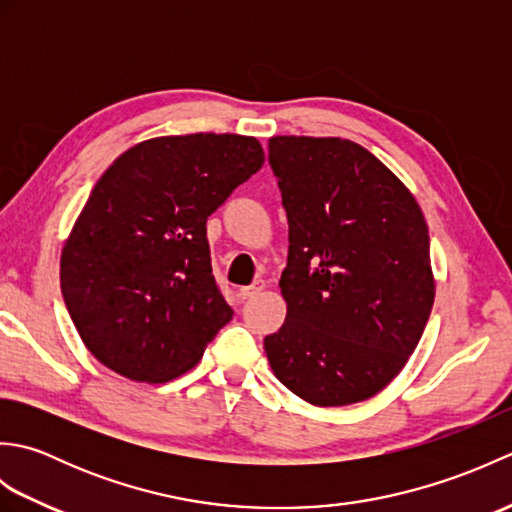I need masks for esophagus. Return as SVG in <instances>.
Returning <instances> with one entry per match:
<instances>
[{"mask_svg":"<svg viewBox=\"0 0 512 512\" xmlns=\"http://www.w3.org/2000/svg\"><path fill=\"white\" fill-rule=\"evenodd\" d=\"M264 290V281H255L253 286H244V288H239V297L242 299H253L255 295H259V292Z\"/></svg>","mask_w":512,"mask_h":512,"instance_id":"esophagus-1","label":"esophagus"}]
</instances>
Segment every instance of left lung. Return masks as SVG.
Returning <instances> with one entry per match:
<instances>
[{
	"mask_svg": "<svg viewBox=\"0 0 512 512\" xmlns=\"http://www.w3.org/2000/svg\"><path fill=\"white\" fill-rule=\"evenodd\" d=\"M268 162L290 242L279 279L288 314L264 339L268 363L312 405L372 398L416 350L436 297L424 215L352 140L275 136Z\"/></svg>",
	"mask_w": 512,
	"mask_h": 512,
	"instance_id": "left-lung-1",
	"label": "left lung"
}]
</instances>
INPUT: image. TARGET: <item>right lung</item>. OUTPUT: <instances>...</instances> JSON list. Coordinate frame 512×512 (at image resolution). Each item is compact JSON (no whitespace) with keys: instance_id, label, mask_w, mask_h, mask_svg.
<instances>
[{"instance_id":"add662e5","label":"right lung","mask_w":512,"mask_h":512,"mask_svg":"<svg viewBox=\"0 0 512 512\" xmlns=\"http://www.w3.org/2000/svg\"><path fill=\"white\" fill-rule=\"evenodd\" d=\"M264 165L237 134L151 138L96 182L61 253V292L99 361L167 383L231 321L211 268L206 220Z\"/></svg>"}]
</instances>
